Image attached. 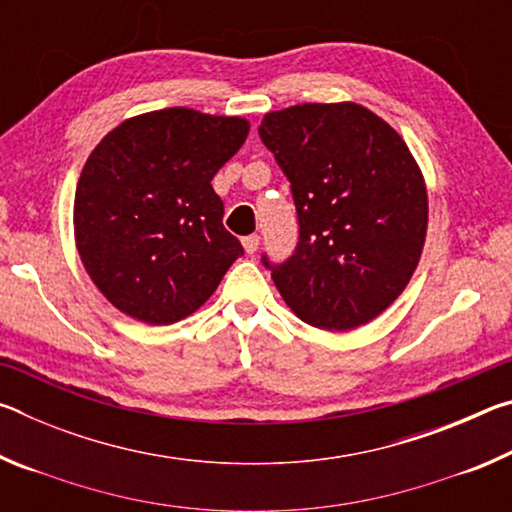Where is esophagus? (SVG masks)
Listing matches in <instances>:
<instances>
[{
    "label": "esophagus",
    "mask_w": 512,
    "mask_h": 512,
    "mask_svg": "<svg viewBox=\"0 0 512 512\" xmlns=\"http://www.w3.org/2000/svg\"><path fill=\"white\" fill-rule=\"evenodd\" d=\"M241 244H244V250H246L248 255H253L255 250H257V246H259V237L257 235H248V237L241 239Z\"/></svg>",
    "instance_id": "esophagus-1"
}]
</instances>
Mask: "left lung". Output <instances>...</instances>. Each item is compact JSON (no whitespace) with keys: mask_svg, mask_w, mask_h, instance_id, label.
<instances>
[{"mask_svg":"<svg viewBox=\"0 0 512 512\" xmlns=\"http://www.w3.org/2000/svg\"><path fill=\"white\" fill-rule=\"evenodd\" d=\"M259 137L291 183L300 239L262 262L293 314L348 332L406 289L427 237L429 201L400 133L352 101L266 112Z\"/></svg>","mask_w":512,"mask_h":512,"instance_id":"8db88e82","label":"left lung"}]
</instances>
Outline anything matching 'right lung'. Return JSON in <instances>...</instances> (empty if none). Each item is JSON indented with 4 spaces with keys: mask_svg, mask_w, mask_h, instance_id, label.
Masks as SVG:
<instances>
[{
    "mask_svg": "<svg viewBox=\"0 0 512 512\" xmlns=\"http://www.w3.org/2000/svg\"><path fill=\"white\" fill-rule=\"evenodd\" d=\"M241 117L164 108L121 121L94 146L74 196L85 271L126 316L171 325L205 305L237 257L212 178L241 144Z\"/></svg>",
    "mask_w": 512,
    "mask_h": 512,
    "instance_id": "1",
    "label": "right lung"
}]
</instances>
